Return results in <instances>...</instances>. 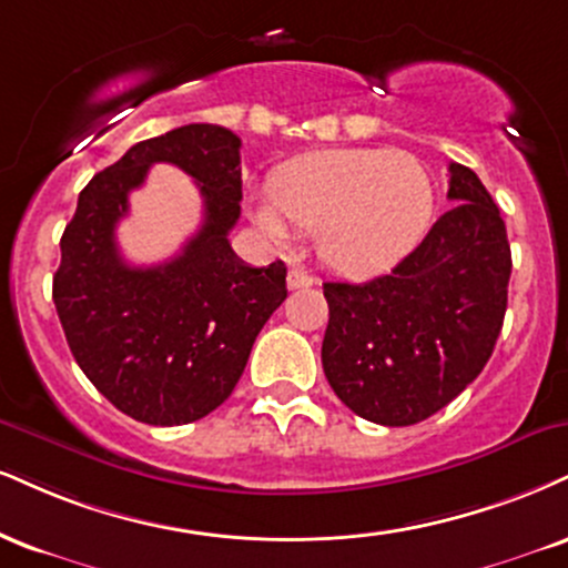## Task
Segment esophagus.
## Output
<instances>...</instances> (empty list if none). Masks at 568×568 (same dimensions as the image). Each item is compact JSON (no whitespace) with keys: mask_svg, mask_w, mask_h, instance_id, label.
Returning a JSON list of instances; mask_svg holds the SVG:
<instances>
[{"mask_svg":"<svg viewBox=\"0 0 568 568\" xmlns=\"http://www.w3.org/2000/svg\"><path fill=\"white\" fill-rule=\"evenodd\" d=\"M314 283V277L310 275V272H304V270H291L288 272V288L291 291H298V288H310V285Z\"/></svg>","mask_w":568,"mask_h":568,"instance_id":"obj_1","label":"esophagus"}]
</instances>
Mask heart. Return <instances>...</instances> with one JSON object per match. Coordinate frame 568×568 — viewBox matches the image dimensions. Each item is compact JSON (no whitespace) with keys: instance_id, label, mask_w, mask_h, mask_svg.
<instances>
[{"instance_id":"1","label":"heart","mask_w":568,"mask_h":568,"mask_svg":"<svg viewBox=\"0 0 568 568\" xmlns=\"http://www.w3.org/2000/svg\"><path fill=\"white\" fill-rule=\"evenodd\" d=\"M434 216V184L405 150L333 148L280 166L256 203L264 235L317 237V256L338 275L367 277L399 264Z\"/></svg>"}]
</instances>
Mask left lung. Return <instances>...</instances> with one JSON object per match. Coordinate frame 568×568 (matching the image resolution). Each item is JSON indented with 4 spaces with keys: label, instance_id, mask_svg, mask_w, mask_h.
I'll use <instances>...</instances> for the list:
<instances>
[{
    "label": "left lung",
    "instance_id": "8db88e82",
    "mask_svg": "<svg viewBox=\"0 0 568 568\" xmlns=\"http://www.w3.org/2000/svg\"><path fill=\"white\" fill-rule=\"evenodd\" d=\"M449 201L413 254L365 283H325L323 371L352 413L413 426L487 365L508 306L510 245L479 176L449 163Z\"/></svg>",
    "mask_w": 568,
    "mask_h": 568
}]
</instances>
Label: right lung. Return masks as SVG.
<instances>
[{
	"label": "right lung",
	"mask_w": 568,
	"mask_h": 568,
	"mask_svg": "<svg viewBox=\"0 0 568 568\" xmlns=\"http://www.w3.org/2000/svg\"><path fill=\"white\" fill-rule=\"evenodd\" d=\"M153 162H174L194 176L204 224L174 260L132 267L118 254L114 224ZM241 136L187 124L136 142L81 190L60 237L52 302L73 359L129 418L182 426L216 409L288 296L280 258L248 266L227 241L241 219Z\"/></svg>",
	"instance_id": "right-lung-1"
}]
</instances>
